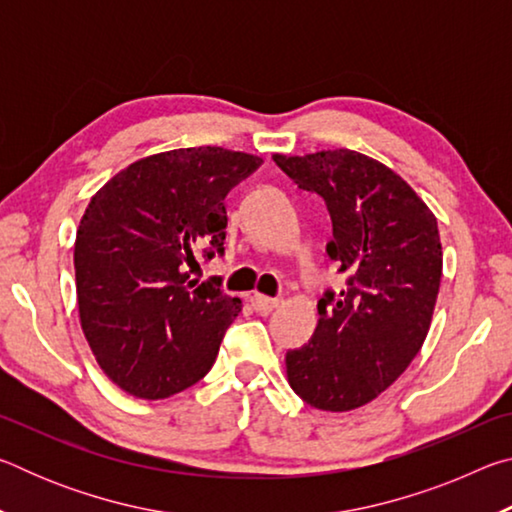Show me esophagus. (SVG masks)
I'll return each instance as SVG.
<instances>
[{"label":"esophagus","mask_w":512,"mask_h":512,"mask_svg":"<svg viewBox=\"0 0 512 512\" xmlns=\"http://www.w3.org/2000/svg\"><path fill=\"white\" fill-rule=\"evenodd\" d=\"M253 307H255V311H259V314H268V311H273L275 307H280V300L262 296V293H255V296H253Z\"/></svg>","instance_id":"esophagus-1"}]
</instances>
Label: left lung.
<instances>
[{
	"instance_id": "left-lung-1",
	"label": "left lung",
	"mask_w": 512,
	"mask_h": 512,
	"mask_svg": "<svg viewBox=\"0 0 512 512\" xmlns=\"http://www.w3.org/2000/svg\"><path fill=\"white\" fill-rule=\"evenodd\" d=\"M273 160L332 216L327 255L348 275L341 293L318 300L307 345L287 352L296 395L320 411H352L375 400L409 368L427 339L443 248L438 221L386 164L336 149Z\"/></svg>"
}]
</instances>
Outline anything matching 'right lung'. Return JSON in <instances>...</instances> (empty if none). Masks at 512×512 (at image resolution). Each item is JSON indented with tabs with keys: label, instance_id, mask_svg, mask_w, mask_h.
<instances>
[{
	"label": "right lung",
	"instance_id": "obj_1",
	"mask_svg": "<svg viewBox=\"0 0 512 512\" xmlns=\"http://www.w3.org/2000/svg\"><path fill=\"white\" fill-rule=\"evenodd\" d=\"M262 158L221 146L149 155L103 185L74 244L85 339L101 370L128 395L164 400L214 366L241 311L212 277L189 268L223 253V198Z\"/></svg>",
	"mask_w": 512,
	"mask_h": 512
}]
</instances>
